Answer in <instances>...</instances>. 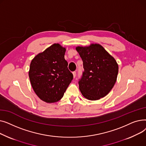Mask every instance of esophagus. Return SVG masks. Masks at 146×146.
I'll return each instance as SVG.
<instances>
[{"label": "esophagus", "mask_w": 146, "mask_h": 146, "mask_svg": "<svg viewBox=\"0 0 146 146\" xmlns=\"http://www.w3.org/2000/svg\"><path fill=\"white\" fill-rule=\"evenodd\" d=\"M73 77L75 78L76 76V72H75V71L73 72Z\"/></svg>", "instance_id": "obj_1"}]
</instances>
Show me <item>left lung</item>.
I'll list each match as a JSON object with an SVG mask.
<instances>
[{"instance_id": "1", "label": "left lung", "mask_w": 146, "mask_h": 146, "mask_svg": "<svg viewBox=\"0 0 146 146\" xmlns=\"http://www.w3.org/2000/svg\"><path fill=\"white\" fill-rule=\"evenodd\" d=\"M76 50L82 58L84 68L78 82L81 93L92 101L105 96L117 80V61L99 44L78 47Z\"/></svg>"}]
</instances>
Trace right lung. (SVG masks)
Here are the masks:
<instances>
[{
  "instance_id": "1",
  "label": "right lung",
  "mask_w": 146,
  "mask_h": 146,
  "mask_svg": "<svg viewBox=\"0 0 146 146\" xmlns=\"http://www.w3.org/2000/svg\"><path fill=\"white\" fill-rule=\"evenodd\" d=\"M65 52L64 48L54 44L36 56L31 63V83L36 95L45 102L60 100L73 79L64 59Z\"/></svg>"
}]
</instances>
